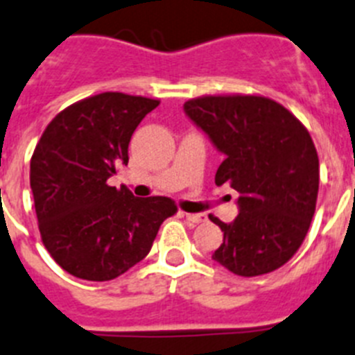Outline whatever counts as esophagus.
<instances>
[{
    "label": "esophagus",
    "mask_w": 355,
    "mask_h": 355,
    "mask_svg": "<svg viewBox=\"0 0 355 355\" xmlns=\"http://www.w3.org/2000/svg\"><path fill=\"white\" fill-rule=\"evenodd\" d=\"M186 220L193 225H198L203 223V221H207V214H203V212H196V214L193 212V214H191V212H187Z\"/></svg>",
    "instance_id": "obj_1"
}]
</instances>
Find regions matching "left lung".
I'll return each instance as SVG.
<instances>
[{"label": "left lung", "instance_id": "8db88e82", "mask_svg": "<svg viewBox=\"0 0 355 355\" xmlns=\"http://www.w3.org/2000/svg\"><path fill=\"white\" fill-rule=\"evenodd\" d=\"M184 112L223 153L216 186L227 182L239 193L236 220L211 216L223 232L212 259L241 277L288 263L318 198V153L306 126L264 96H203L186 101Z\"/></svg>", "mask_w": 355, "mask_h": 355}]
</instances>
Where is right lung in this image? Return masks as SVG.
I'll return each mask as SVG.
<instances>
[{"label":"right lung","mask_w":355,"mask_h":355,"mask_svg":"<svg viewBox=\"0 0 355 355\" xmlns=\"http://www.w3.org/2000/svg\"><path fill=\"white\" fill-rule=\"evenodd\" d=\"M159 100L101 92L73 103L46 126L30 162V187L46 250L84 280H112L143 261L162 221L166 196L135 198L109 186L128 164V143Z\"/></svg>","instance_id":"right-lung-1"}]
</instances>
